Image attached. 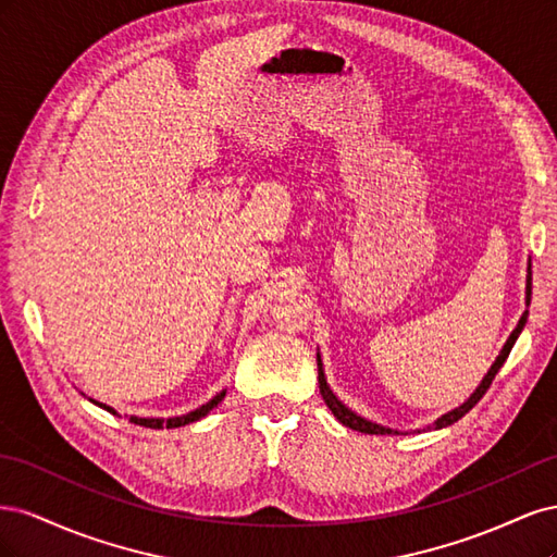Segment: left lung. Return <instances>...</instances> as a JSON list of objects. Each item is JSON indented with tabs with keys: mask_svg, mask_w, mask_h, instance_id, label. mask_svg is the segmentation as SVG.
<instances>
[{
	"mask_svg": "<svg viewBox=\"0 0 557 557\" xmlns=\"http://www.w3.org/2000/svg\"><path fill=\"white\" fill-rule=\"evenodd\" d=\"M530 299H532V262H528V281H525V307H530ZM525 323H528V309H525V313L520 315V320H518L516 330L509 334L507 344L502 346V350H499L497 360L493 362V367H491V369H487V374L483 376V381L479 383L476 391L471 393V395H469V399H467V401H462L458 409H453V411L444 413L442 418H436L434 423H432V430H442V428H448V425H453V423H458V420H460L465 413H469L471 409L476 407L479 399L485 395V391H487V387H491L493 379L497 376V372H499V369H502V364L507 362L509 352H511V348H513L516 339H518V336H520L522 327H525ZM315 362H318V383H320V395H323V399H325V404H327V407H330V411L334 413V418L339 420L342 425H346V428H350V430H356V432H364V434H399V430H393V428L379 425V423H374V420H369V418H364V416L356 413V411H352V409H348L346 404H344L339 397H336V395L332 393V387H330V383H327V379H325V369H323V358H320V350L315 352Z\"/></svg>",
	"mask_w": 557,
	"mask_h": 557,
	"instance_id": "1",
	"label": "left lung"
}]
</instances>
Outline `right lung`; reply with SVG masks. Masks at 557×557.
Listing matches in <instances>:
<instances>
[{"instance_id": "1", "label": "right lung", "mask_w": 557, "mask_h": 557, "mask_svg": "<svg viewBox=\"0 0 557 557\" xmlns=\"http://www.w3.org/2000/svg\"><path fill=\"white\" fill-rule=\"evenodd\" d=\"M225 393L227 391H221L218 393L215 397H211L207 404H201L199 409H195V411H190V413H183V416H174V418H139V416H129V423H134V425H144V428H150V430H162V428H166V430H172V428H181V425H188V423H195V420H199V418H205L213 407H218V404L223 401V397H225ZM92 404H97L99 409H104V411H109V413H113V416H117V411L113 409V407H109V404H102V401H95L92 397H88ZM121 418V416H117Z\"/></svg>"}]
</instances>
